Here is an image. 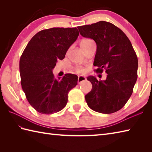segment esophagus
Returning a JSON list of instances; mask_svg holds the SVG:
<instances>
[{"label": "esophagus", "mask_w": 152, "mask_h": 152, "mask_svg": "<svg viewBox=\"0 0 152 152\" xmlns=\"http://www.w3.org/2000/svg\"><path fill=\"white\" fill-rule=\"evenodd\" d=\"M85 80H86V77L82 76H80L78 77V83H79V84H80V83H81L82 82L85 81Z\"/></svg>", "instance_id": "esophagus-1"}]
</instances>
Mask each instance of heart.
<instances>
[{
    "mask_svg": "<svg viewBox=\"0 0 152 152\" xmlns=\"http://www.w3.org/2000/svg\"><path fill=\"white\" fill-rule=\"evenodd\" d=\"M91 40H89V39H84L82 41L81 44H83V43H86V42H91ZM76 72H78L79 74H83L85 72V70L84 69H83L82 67H80V66H77L76 68Z\"/></svg>",
    "mask_w": 152,
    "mask_h": 152,
    "instance_id": "obj_1",
    "label": "heart"
}]
</instances>
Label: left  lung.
<instances>
[{"label":"left lung","instance_id":"left-lung-1","mask_svg":"<svg viewBox=\"0 0 152 152\" xmlns=\"http://www.w3.org/2000/svg\"><path fill=\"white\" fill-rule=\"evenodd\" d=\"M80 34L94 40L96 52L93 65L96 72L106 70L105 80L89 76L92 89L85 96L89 107L102 114L121 109L133 91L137 80L138 58L128 37L111 23L101 21L78 27Z\"/></svg>","mask_w":152,"mask_h":152}]
</instances>
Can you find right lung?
Returning <instances> with one entry per match:
<instances>
[{"instance_id":"right-lung-1","label":"right lung","mask_w":152,"mask_h":152,"mask_svg":"<svg viewBox=\"0 0 152 152\" xmlns=\"http://www.w3.org/2000/svg\"><path fill=\"white\" fill-rule=\"evenodd\" d=\"M79 35L76 27H54L40 31L31 38L19 61L22 89L28 102L37 112L51 114L61 111L68 94L78 83V76L66 74L55 79L52 70L57 59L64 58Z\"/></svg>"}]
</instances>
